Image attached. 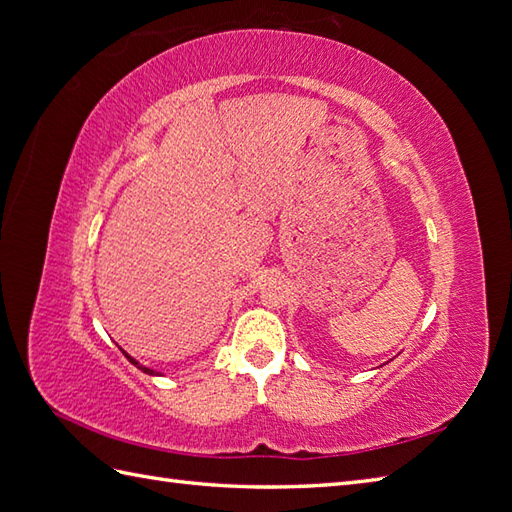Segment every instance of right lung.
Masks as SVG:
<instances>
[{
  "instance_id": "right-lung-1",
  "label": "right lung",
  "mask_w": 512,
  "mask_h": 512,
  "mask_svg": "<svg viewBox=\"0 0 512 512\" xmlns=\"http://www.w3.org/2000/svg\"><path fill=\"white\" fill-rule=\"evenodd\" d=\"M126 358H128V360H130V362H133V364H135V366H137V368H141V371H144V373H148V375H157V373H154V371H152V368H146V366H141V364H139V362H135V360H133V358H130V355H126Z\"/></svg>"
}]
</instances>
